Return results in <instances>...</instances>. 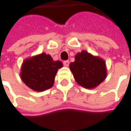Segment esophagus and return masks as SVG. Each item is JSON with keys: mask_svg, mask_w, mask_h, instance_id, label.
I'll list each match as a JSON object with an SVG mask.
<instances>
[{"mask_svg": "<svg viewBox=\"0 0 131 131\" xmlns=\"http://www.w3.org/2000/svg\"><path fill=\"white\" fill-rule=\"evenodd\" d=\"M63 64H64V66H65V67H68L69 64H70V61H64Z\"/></svg>", "mask_w": 131, "mask_h": 131, "instance_id": "34e87169", "label": "esophagus"}]
</instances>
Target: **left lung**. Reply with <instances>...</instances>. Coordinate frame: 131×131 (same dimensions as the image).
<instances>
[{
	"mask_svg": "<svg viewBox=\"0 0 131 131\" xmlns=\"http://www.w3.org/2000/svg\"><path fill=\"white\" fill-rule=\"evenodd\" d=\"M70 69L75 81L86 89L97 86L107 75L105 61L86 50L75 55V61L70 64Z\"/></svg>",
	"mask_w": 131,
	"mask_h": 131,
	"instance_id": "1",
	"label": "left lung"
}]
</instances>
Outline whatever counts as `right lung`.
Segmentation results:
<instances>
[{"instance_id":"add662e5","label":"right lung","mask_w":131,"mask_h":131,"mask_svg":"<svg viewBox=\"0 0 131 131\" xmlns=\"http://www.w3.org/2000/svg\"><path fill=\"white\" fill-rule=\"evenodd\" d=\"M62 67L61 61H53L50 55L42 53L23 61L20 78L29 88L42 92L53 86L57 71Z\"/></svg>"}]
</instances>
